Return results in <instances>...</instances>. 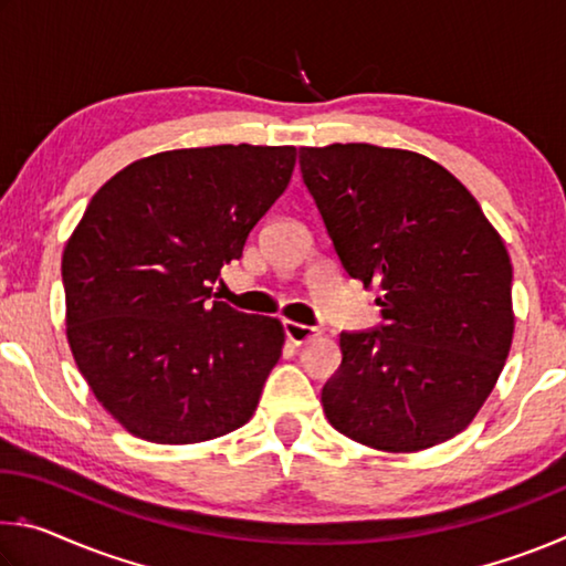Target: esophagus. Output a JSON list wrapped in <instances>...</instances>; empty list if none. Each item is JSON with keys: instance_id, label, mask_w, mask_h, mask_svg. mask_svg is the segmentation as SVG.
<instances>
[{"instance_id": "34e87169", "label": "esophagus", "mask_w": 566, "mask_h": 566, "mask_svg": "<svg viewBox=\"0 0 566 566\" xmlns=\"http://www.w3.org/2000/svg\"><path fill=\"white\" fill-rule=\"evenodd\" d=\"M284 334L292 344H306L314 337H319V329L306 327V324H296V322H284Z\"/></svg>"}]
</instances>
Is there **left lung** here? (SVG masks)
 <instances>
[{"instance_id":"1","label":"left lung","mask_w":566,"mask_h":566,"mask_svg":"<svg viewBox=\"0 0 566 566\" xmlns=\"http://www.w3.org/2000/svg\"><path fill=\"white\" fill-rule=\"evenodd\" d=\"M300 167L344 272L379 284L385 319L339 334L324 415L379 452L447 442L476 417L512 347L502 237L462 181L417 151L302 147Z\"/></svg>"}]
</instances>
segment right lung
<instances>
[{"instance_id": "obj_1", "label": "right lung", "mask_w": 566, "mask_h": 566, "mask_svg": "<svg viewBox=\"0 0 566 566\" xmlns=\"http://www.w3.org/2000/svg\"><path fill=\"white\" fill-rule=\"evenodd\" d=\"M294 165V147L171 149L92 197L62 254L66 339L129 434L195 444L252 419L284 327L212 302V284Z\"/></svg>"}]
</instances>
